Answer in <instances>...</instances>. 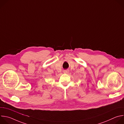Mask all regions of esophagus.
I'll return each instance as SVG.
<instances>
[{
	"mask_svg": "<svg viewBox=\"0 0 124 124\" xmlns=\"http://www.w3.org/2000/svg\"><path fill=\"white\" fill-rule=\"evenodd\" d=\"M69 70H64V72H63V73H64V74H68V73H69Z\"/></svg>",
	"mask_w": 124,
	"mask_h": 124,
	"instance_id": "34e87169",
	"label": "esophagus"
}]
</instances>
